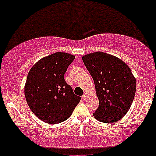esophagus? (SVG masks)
I'll list each match as a JSON object with an SVG mask.
<instances>
[{
  "mask_svg": "<svg viewBox=\"0 0 156 156\" xmlns=\"http://www.w3.org/2000/svg\"><path fill=\"white\" fill-rule=\"evenodd\" d=\"M82 98H83V100H86V98H87V94H84L83 95V97H82Z\"/></svg>",
  "mask_w": 156,
  "mask_h": 156,
  "instance_id": "1",
  "label": "esophagus"
}]
</instances>
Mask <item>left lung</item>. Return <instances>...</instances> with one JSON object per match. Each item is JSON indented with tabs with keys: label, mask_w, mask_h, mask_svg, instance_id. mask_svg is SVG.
<instances>
[{
	"label": "left lung",
	"mask_w": 156,
	"mask_h": 156,
	"mask_svg": "<svg viewBox=\"0 0 156 156\" xmlns=\"http://www.w3.org/2000/svg\"><path fill=\"white\" fill-rule=\"evenodd\" d=\"M83 61L93 78L99 100L94 117L106 123L118 121L135 98L136 80L131 69L119 58L103 52L85 55Z\"/></svg>",
	"instance_id": "1"
}]
</instances>
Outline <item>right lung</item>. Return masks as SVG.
I'll use <instances>...</instances> for the list:
<instances>
[{
	"label": "right lung",
	"mask_w": 156,
	"mask_h": 156,
	"mask_svg": "<svg viewBox=\"0 0 156 156\" xmlns=\"http://www.w3.org/2000/svg\"><path fill=\"white\" fill-rule=\"evenodd\" d=\"M74 58L69 53H54L41 58L28 73L25 98L33 114L44 123L65 121L81 100L64 79Z\"/></svg>",
	"instance_id": "add662e5"
}]
</instances>
